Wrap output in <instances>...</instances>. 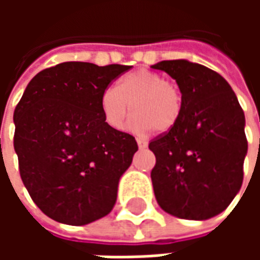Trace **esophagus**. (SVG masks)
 I'll return each instance as SVG.
<instances>
[{"mask_svg":"<svg viewBox=\"0 0 260 260\" xmlns=\"http://www.w3.org/2000/svg\"><path fill=\"white\" fill-rule=\"evenodd\" d=\"M138 147L139 149H146L147 147V142L146 141H143V139H138Z\"/></svg>","mask_w":260,"mask_h":260,"instance_id":"34e87169","label":"esophagus"}]
</instances>
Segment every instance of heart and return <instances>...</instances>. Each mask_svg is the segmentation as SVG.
<instances>
[{"mask_svg": "<svg viewBox=\"0 0 260 260\" xmlns=\"http://www.w3.org/2000/svg\"><path fill=\"white\" fill-rule=\"evenodd\" d=\"M132 111L128 131L135 135H147L154 129H173L182 114L180 87L161 74L139 69L125 75L117 87H106L100 96L103 117L113 129L121 131Z\"/></svg>", "mask_w": 260, "mask_h": 260, "instance_id": "b5f03b06", "label": "heart"}]
</instances>
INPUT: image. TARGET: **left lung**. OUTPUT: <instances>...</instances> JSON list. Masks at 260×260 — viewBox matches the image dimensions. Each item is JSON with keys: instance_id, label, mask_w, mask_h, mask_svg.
I'll return each instance as SVG.
<instances>
[{"instance_id": "left-lung-1", "label": "left lung", "mask_w": 260, "mask_h": 260, "mask_svg": "<svg viewBox=\"0 0 260 260\" xmlns=\"http://www.w3.org/2000/svg\"><path fill=\"white\" fill-rule=\"evenodd\" d=\"M153 69L175 79L182 114L167 134L149 143L156 156L152 182L164 212L207 220L240 192L248 152L245 115L221 75L188 59L161 61Z\"/></svg>"}]
</instances>
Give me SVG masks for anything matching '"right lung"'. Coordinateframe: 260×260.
Returning a JSON list of instances; mask_svg holds the SVG:
<instances>
[{"label": "right lung", "instance_id": "1", "mask_svg": "<svg viewBox=\"0 0 260 260\" xmlns=\"http://www.w3.org/2000/svg\"><path fill=\"white\" fill-rule=\"evenodd\" d=\"M129 68L62 62L39 72L15 108L20 178L55 221L85 225L113 210L138 143L106 122L100 96Z\"/></svg>", "mask_w": 260, "mask_h": 260}]
</instances>
